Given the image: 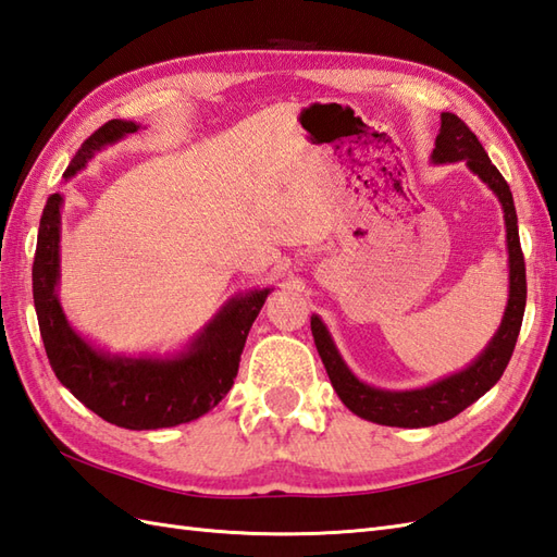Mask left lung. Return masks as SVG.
I'll list each match as a JSON object with an SVG mask.
<instances>
[{
  "label": "left lung",
  "mask_w": 557,
  "mask_h": 557,
  "mask_svg": "<svg viewBox=\"0 0 557 557\" xmlns=\"http://www.w3.org/2000/svg\"><path fill=\"white\" fill-rule=\"evenodd\" d=\"M430 161L434 165L465 161L470 173L494 191L500 203L503 220H506V249H508V304L503 310L500 325L494 337L482 348L472 363L458 372H450L446 377L436 380L418 389H380L363 380H358L346 366L337 344L325 322L318 313L310 315V330H313L315 348L325 366L334 392L342 398V404L368 422H377L386 426H432L456 418L476 398H482L494 386L503 370L508 368L517 334L522 327L524 306H527V275H524V256L520 249V232H517V213L512 191L506 180L498 173V168L491 163L482 141L465 125L458 115L442 113V127L434 139V149Z\"/></svg>",
  "instance_id": "obj_1"
}]
</instances>
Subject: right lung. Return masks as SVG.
<instances>
[{
    "instance_id": "obj_1",
    "label": "right lung",
    "mask_w": 557,
    "mask_h": 557,
    "mask_svg": "<svg viewBox=\"0 0 557 557\" xmlns=\"http://www.w3.org/2000/svg\"><path fill=\"white\" fill-rule=\"evenodd\" d=\"M139 123L115 119L85 139L63 180L85 171L99 151L135 135ZM61 209L51 194L40 218L33 263V299L49 366L59 382L101 420L125 430H163L197 420L213 410L235 384L239 358L253 320L275 287L235 294L177 351L113 354L83 337L63 313Z\"/></svg>"
}]
</instances>
